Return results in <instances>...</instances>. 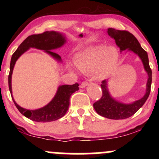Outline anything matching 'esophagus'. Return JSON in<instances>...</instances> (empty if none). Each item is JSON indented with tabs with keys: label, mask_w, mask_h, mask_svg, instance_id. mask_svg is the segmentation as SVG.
<instances>
[{
	"label": "esophagus",
	"mask_w": 159,
	"mask_h": 159,
	"mask_svg": "<svg viewBox=\"0 0 159 159\" xmlns=\"http://www.w3.org/2000/svg\"><path fill=\"white\" fill-rule=\"evenodd\" d=\"M88 85V82H82L81 84H80V88H84L85 87H87Z\"/></svg>",
	"instance_id": "34e87169"
}]
</instances>
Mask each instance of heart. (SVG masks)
I'll return each instance as SVG.
<instances>
[{"mask_svg": "<svg viewBox=\"0 0 159 159\" xmlns=\"http://www.w3.org/2000/svg\"><path fill=\"white\" fill-rule=\"evenodd\" d=\"M119 52L114 46L94 45L77 52L74 64L83 73L95 71L97 77L106 79L116 70L119 62Z\"/></svg>", "mask_w": 159, "mask_h": 159, "instance_id": "heart-1", "label": "heart"}]
</instances>
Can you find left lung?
Here are the masks:
<instances>
[{"mask_svg":"<svg viewBox=\"0 0 159 159\" xmlns=\"http://www.w3.org/2000/svg\"><path fill=\"white\" fill-rule=\"evenodd\" d=\"M107 33L114 39L120 52L127 51L132 52L140 58L143 68L148 75L146 89L145 95L140 99L131 103H126L116 100L111 95L108 90V80H103L101 84L102 92L101 98L93 104L97 114L110 119H124L129 118L135 114L145 103L151 92L152 82V71L149 66V60L147 52L141 47L140 43L133 34L127 31H121L113 28H108Z\"/></svg>","mask_w":159,"mask_h":159,"instance_id":"obj_1","label":"left lung"}]
</instances>
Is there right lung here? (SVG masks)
Returning a JSON list of instances; mask_svg holds the SVG:
<instances>
[{"instance_id": "add662e5", "label": "right lung", "mask_w": 159, "mask_h": 159, "mask_svg": "<svg viewBox=\"0 0 159 159\" xmlns=\"http://www.w3.org/2000/svg\"><path fill=\"white\" fill-rule=\"evenodd\" d=\"M67 42L66 34L57 31H46L42 34H32L27 37L21 43L16 51L12 55L10 63V71L8 75V87L13 101L19 112L27 118L38 122H48L61 119L66 114L69 106V99L74 93L79 90V84L72 85L63 84L58 87L53 99L47 105L38 109L31 110L21 107L15 101L12 95L11 78L15 64L18 58L30 48H36L45 51L58 63H61V57L58 54L51 51L59 48Z\"/></svg>"}]
</instances>
